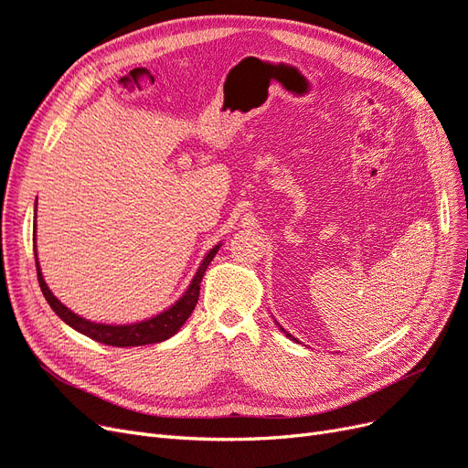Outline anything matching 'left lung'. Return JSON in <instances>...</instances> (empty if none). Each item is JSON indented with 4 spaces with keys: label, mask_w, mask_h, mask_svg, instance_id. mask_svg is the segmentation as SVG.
Wrapping results in <instances>:
<instances>
[{
    "label": "left lung",
    "mask_w": 468,
    "mask_h": 468,
    "mask_svg": "<svg viewBox=\"0 0 468 468\" xmlns=\"http://www.w3.org/2000/svg\"><path fill=\"white\" fill-rule=\"evenodd\" d=\"M277 325H279V324H277ZM279 330H281V332H282V334H285V335H287V337H289V339H292V342H299V339H296V337H294V335H291V334H289V332H287V330H285V328H281V325H279Z\"/></svg>",
    "instance_id": "obj_1"
}]
</instances>
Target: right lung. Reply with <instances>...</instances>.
<instances>
[{"mask_svg": "<svg viewBox=\"0 0 468 468\" xmlns=\"http://www.w3.org/2000/svg\"><path fill=\"white\" fill-rule=\"evenodd\" d=\"M33 242H35V261H37L38 285H40L42 294H45L47 303L50 304V308L56 314H58L60 320H64L69 325V328H74L76 332L95 339V342H99V344L112 346V347H138V346H148V344H160V342H165V339H169L172 335H176L181 325L187 322V318L195 310L197 301H199L203 275L207 271L208 263L215 260L218 248L222 246V244H217L207 253L199 269H197V273L193 275L186 292H183L172 306L162 310L160 314L134 322V324H101V322H91L88 318H83V316L76 314L74 310H69L66 304H62L48 289L45 277H42V269H40L38 256H37V203H35Z\"/></svg>", "mask_w": 468, "mask_h": 468, "instance_id": "1", "label": "right lung"}]
</instances>
